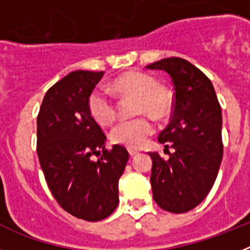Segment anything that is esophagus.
<instances>
[{"label": "esophagus", "instance_id": "obj_1", "mask_svg": "<svg viewBox=\"0 0 250 250\" xmlns=\"http://www.w3.org/2000/svg\"><path fill=\"white\" fill-rule=\"evenodd\" d=\"M138 150H135V149H129V154H130V156H134V155H136V154H138Z\"/></svg>", "mask_w": 250, "mask_h": 250}]
</instances>
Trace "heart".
<instances>
[{"mask_svg": "<svg viewBox=\"0 0 250 250\" xmlns=\"http://www.w3.org/2000/svg\"><path fill=\"white\" fill-rule=\"evenodd\" d=\"M112 90L126 98H135L136 115L147 114L155 119L165 118L171 110V95L169 90L158 85L155 77L141 71H130L121 75L112 83ZM87 109L95 121L103 126L111 125L118 115L115 101L104 90L95 89L89 95ZM155 127L147 116L125 120L111 130L115 144L129 149H139L154 134Z\"/></svg>", "mask_w": 250, "mask_h": 250, "instance_id": "b5f03b06", "label": "heart"}]
</instances>
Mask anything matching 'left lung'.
I'll return each instance as SVG.
<instances>
[{"label":"left lung","instance_id":"left-lung-1","mask_svg":"<svg viewBox=\"0 0 250 250\" xmlns=\"http://www.w3.org/2000/svg\"><path fill=\"white\" fill-rule=\"evenodd\" d=\"M146 68L167 71L174 86L170 123L158 138L169 158L165 160L158 152H149L152 198L164 210L187 213L205 199L219 171L223 158L220 104L210 80L187 60L169 57Z\"/></svg>","mask_w":250,"mask_h":250}]
</instances>
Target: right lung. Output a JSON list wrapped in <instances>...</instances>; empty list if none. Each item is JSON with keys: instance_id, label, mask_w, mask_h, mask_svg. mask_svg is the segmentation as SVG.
Masks as SVG:
<instances>
[{"instance_id": "add662e5", "label": "right lung", "mask_w": 250, "mask_h": 250, "mask_svg": "<svg viewBox=\"0 0 250 250\" xmlns=\"http://www.w3.org/2000/svg\"><path fill=\"white\" fill-rule=\"evenodd\" d=\"M104 71H72L46 92L37 115V155L48 189L63 210L99 222L119 204V179L129 152L105 147L106 136L87 109ZM100 156L98 162L91 158Z\"/></svg>"}]
</instances>
